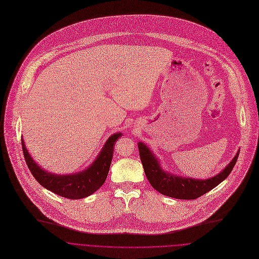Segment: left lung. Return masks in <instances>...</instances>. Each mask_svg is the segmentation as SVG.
<instances>
[{"label":"left lung","instance_id":"obj_1","mask_svg":"<svg viewBox=\"0 0 259 259\" xmlns=\"http://www.w3.org/2000/svg\"><path fill=\"white\" fill-rule=\"evenodd\" d=\"M138 150L146 177L152 187L161 194L177 199H195L214 189L229 176L240 153L239 150L236 156L218 175L206 180H199L174 175L164 169L161 166L160 160L143 142L138 143Z\"/></svg>","mask_w":259,"mask_h":259}]
</instances>
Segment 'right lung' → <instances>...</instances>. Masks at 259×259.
Segmentation results:
<instances>
[{"instance_id":"1","label":"right lung","mask_w":259,"mask_h":259,"mask_svg":"<svg viewBox=\"0 0 259 259\" xmlns=\"http://www.w3.org/2000/svg\"><path fill=\"white\" fill-rule=\"evenodd\" d=\"M121 135V132L110 135L98 156L85 169L75 174L66 175L50 172L39 166V164H37L29 154L22 137L21 144L28 167L41 186L62 197L80 199L96 192L104 184L112 160L114 145Z\"/></svg>"}]
</instances>
